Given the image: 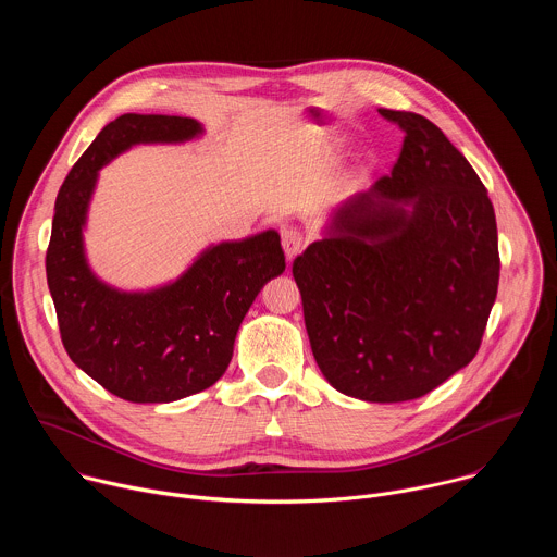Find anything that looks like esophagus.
<instances>
[{"mask_svg":"<svg viewBox=\"0 0 557 557\" xmlns=\"http://www.w3.org/2000/svg\"><path fill=\"white\" fill-rule=\"evenodd\" d=\"M306 245V237L301 235V231L293 228V226H286L282 228V247H284V253H286V260L290 262L295 256L301 253Z\"/></svg>","mask_w":557,"mask_h":557,"instance_id":"1","label":"esophagus"}]
</instances>
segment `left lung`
<instances>
[{"label":"left lung","mask_w":557,"mask_h":557,"mask_svg":"<svg viewBox=\"0 0 557 557\" xmlns=\"http://www.w3.org/2000/svg\"><path fill=\"white\" fill-rule=\"evenodd\" d=\"M406 132L399 161L339 202L295 258L317 366L352 399L401 404L465 368L498 293L492 200L425 116L379 110Z\"/></svg>","instance_id":"obj_1"}]
</instances>
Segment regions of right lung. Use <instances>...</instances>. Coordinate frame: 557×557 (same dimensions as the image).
Segmentation results:
<instances>
[{
	"instance_id": "obj_1",
	"label": "right lung",
	"mask_w": 557,
	"mask_h": 557,
	"mask_svg": "<svg viewBox=\"0 0 557 557\" xmlns=\"http://www.w3.org/2000/svg\"><path fill=\"white\" fill-rule=\"evenodd\" d=\"M205 134L187 116L123 114L108 123L59 189L46 253L48 288L70 359L132 404H172L213 385L237 329L267 282L286 269L280 233L209 245L172 282L123 290L86 256L84 231L99 172L136 145H181Z\"/></svg>"
}]
</instances>
